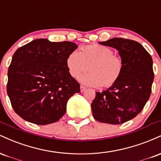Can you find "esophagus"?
I'll use <instances>...</instances> for the list:
<instances>
[{"label": "esophagus", "instance_id": "esophagus-1", "mask_svg": "<svg viewBox=\"0 0 161 161\" xmlns=\"http://www.w3.org/2000/svg\"><path fill=\"white\" fill-rule=\"evenodd\" d=\"M85 90H86V88H85L84 86H80V91H81V92H83L85 91Z\"/></svg>", "mask_w": 161, "mask_h": 161}]
</instances>
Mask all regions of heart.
Masks as SVG:
<instances>
[{"label": "heart", "mask_w": 161, "mask_h": 161, "mask_svg": "<svg viewBox=\"0 0 161 161\" xmlns=\"http://www.w3.org/2000/svg\"><path fill=\"white\" fill-rule=\"evenodd\" d=\"M70 75L78 78L89 69L91 73L82 75L79 81L86 86L109 88L120 78L124 64L120 57L104 45H95L73 51L66 59Z\"/></svg>", "instance_id": "obj_1"}]
</instances>
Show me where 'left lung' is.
<instances>
[{"mask_svg":"<svg viewBox=\"0 0 161 161\" xmlns=\"http://www.w3.org/2000/svg\"><path fill=\"white\" fill-rule=\"evenodd\" d=\"M99 44L117 50L124 68L114 86L96 92L92 114L101 123L118 125L136 117L148 101L154 75L153 60L136 41L114 38Z\"/></svg>","mask_w":161,"mask_h":161,"instance_id":"8db88e82","label":"left lung"}]
</instances>
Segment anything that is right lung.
Listing matches in <instances>:
<instances>
[{
  "label": "right lung",
  "mask_w": 161,
  "mask_h": 161,
  "mask_svg": "<svg viewBox=\"0 0 161 161\" xmlns=\"http://www.w3.org/2000/svg\"><path fill=\"white\" fill-rule=\"evenodd\" d=\"M78 45L73 42L33 40L16 51L8 69L7 95L14 111L37 125L58 121L68 100L80 92L66 59Z\"/></svg>",
  "instance_id": "obj_1"
}]
</instances>
